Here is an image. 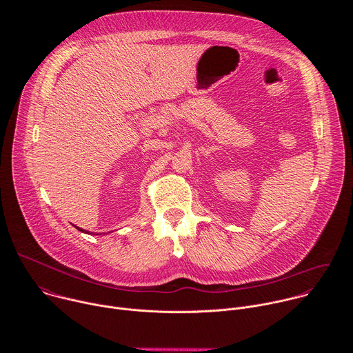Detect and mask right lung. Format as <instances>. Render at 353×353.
<instances>
[{
	"mask_svg": "<svg viewBox=\"0 0 353 353\" xmlns=\"http://www.w3.org/2000/svg\"><path fill=\"white\" fill-rule=\"evenodd\" d=\"M75 228H77V229H78V230H79V232H82V233H88V234H93V233H92V232H90V233H89V232H86V230H85V229H81V228H78V226H75ZM96 234H97V233H96Z\"/></svg>",
	"mask_w": 353,
	"mask_h": 353,
	"instance_id": "obj_1",
	"label": "right lung"
}]
</instances>
